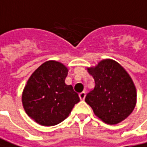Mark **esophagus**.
Returning a JSON list of instances; mask_svg holds the SVG:
<instances>
[{"label": "esophagus", "mask_w": 147, "mask_h": 147, "mask_svg": "<svg viewBox=\"0 0 147 147\" xmlns=\"http://www.w3.org/2000/svg\"><path fill=\"white\" fill-rule=\"evenodd\" d=\"M85 92H81L80 94H79V97H80V100H84V99L85 98Z\"/></svg>", "instance_id": "esophagus-1"}]
</instances>
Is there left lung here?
<instances>
[{"label":"left lung","instance_id":"obj_1","mask_svg":"<svg viewBox=\"0 0 147 147\" xmlns=\"http://www.w3.org/2000/svg\"><path fill=\"white\" fill-rule=\"evenodd\" d=\"M95 86L85 97L99 119L115 124L125 119L134 111L137 91L133 80L124 68L112 59H104L94 67L87 68Z\"/></svg>","mask_w":147,"mask_h":147}]
</instances>
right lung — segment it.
<instances>
[{"label": "right lung", "mask_w": 147, "mask_h": 147, "mask_svg": "<svg viewBox=\"0 0 147 147\" xmlns=\"http://www.w3.org/2000/svg\"><path fill=\"white\" fill-rule=\"evenodd\" d=\"M68 70L56 61L41 64L28 79L22 95L28 115L43 126H53L66 119L80 102L71 85L65 84Z\"/></svg>", "instance_id": "right-lung-1"}]
</instances>
